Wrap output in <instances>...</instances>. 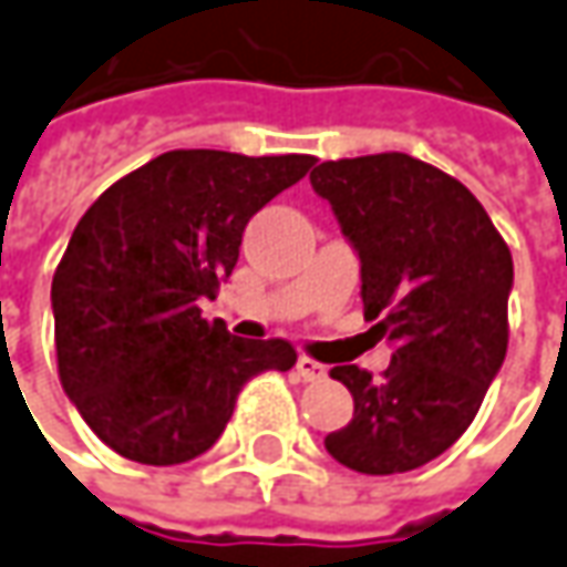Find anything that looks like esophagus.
Returning a JSON list of instances; mask_svg holds the SVG:
<instances>
[{
	"mask_svg": "<svg viewBox=\"0 0 567 567\" xmlns=\"http://www.w3.org/2000/svg\"><path fill=\"white\" fill-rule=\"evenodd\" d=\"M296 371H299V378H302V381H321V378L328 374V368H324V364H318L315 359H306V355H299Z\"/></svg>",
	"mask_w": 567,
	"mask_h": 567,
	"instance_id": "esophagus-1",
	"label": "esophagus"
}]
</instances>
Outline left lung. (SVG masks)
<instances>
[{
    "instance_id": "1",
    "label": "left lung",
    "mask_w": 567,
    "mask_h": 567,
    "mask_svg": "<svg viewBox=\"0 0 567 567\" xmlns=\"http://www.w3.org/2000/svg\"><path fill=\"white\" fill-rule=\"evenodd\" d=\"M309 181L362 261L364 318L393 346L381 381L330 371L355 412L324 446L362 474L421 468L468 431L503 368L512 252L468 186L405 152L321 162Z\"/></svg>"
}]
</instances>
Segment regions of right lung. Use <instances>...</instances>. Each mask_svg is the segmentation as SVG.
<instances>
[{"instance_id":"right-lung-1","label":"right lung","mask_w":567,"mask_h":567,"mask_svg":"<svg viewBox=\"0 0 567 567\" xmlns=\"http://www.w3.org/2000/svg\"><path fill=\"white\" fill-rule=\"evenodd\" d=\"M311 155L174 150L112 184L80 218L52 277L55 355L93 434L140 465L215 446L243 383L290 371L287 340L205 321L258 208L302 181Z\"/></svg>"}]
</instances>
